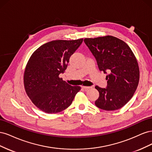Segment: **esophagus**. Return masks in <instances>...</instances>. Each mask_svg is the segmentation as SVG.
Wrapping results in <instances>:
<instances>
[{
	"label": "esophagus",
	"instance_id": "34e87169",
	"mask_svg": "<svg viewBox=\"0 0 152 152\" xmlns=\"http://www.w3.org/2000/svg\"><path fill=\"white\" fill-rule=\"evenodd\" d=\"M82 87L83 89H86V90H87V89H90L91 88V87H89V86H82Z\"/></svg>",
	"mask_w": 152,
	"mask_h": 152
}]
</instances>
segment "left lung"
<instances>
[{"label": "left lung", "mask_w": 152, "mask_h": 152, "mask_svg": "<svg viewBox=\"0 0 152 152\" xmlns=\"http://www.w3.org/2000/svg\"><path fill=\"white\" fill-rule=\"evenodd\" d=\"M84 42L95 57L99 70L108 73L107 88L95 87L99 93L96 106L107 111L121 108L132 98L138 86L140 68L135 55L125 42L111 35L86 38Z\"/></svg>", "instance_id": "1"}]
</instances>
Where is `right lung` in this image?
<instances>
[{
	"mask_svg": "<svg viewBox=\"0 0 152 152\" xmlns=\"http://www.w3.org/2000/svg\"><path fill=\"white\" fill-rule=\"evenodd\" d=\"M83 39L53 40L31 54L23 76L26 94L37 107L47 113H56L70 107L81 87L72 86L59 77L70 56Z\"/></svg>",
	"mask_w": 152,
	"mask_h": 152,
	"instance_id": "obj_1",
	"label": "right lung"
}]
</instances>
